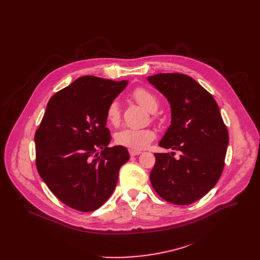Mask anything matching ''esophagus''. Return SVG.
Returning a JSON list of instances; mask_svg holds the SVG:
<instances>
[{
  "instance_id": "esophagus-1",
  "label": "esophagus",
  "mask_w": 260,
  "mask_h": 260,
  "mask_svg": "<svg viewBox=\"0 0 260 260\" xmlns=\"http://www.w3.org/2000/svg\"><path fill=\"white\" fill-rule=\"evenodd\" d=\"M129 155L131 156H136V155H139V154H141L142 152L141 151H139V150H132V149H129Z\"/></svg>"
}]
</instances>
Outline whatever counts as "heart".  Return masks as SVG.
<instances>
[{
	"label": "heart",
	"mask_w": 260,
	"mask_h": 260,
	"mask_svg": "<svg viewBox=\"0 0 260 260\" xmlns=\"http://www.w3.org/2000/svg\"><path fill=\"white\" fill-rule=\"evenodd\" d=\"M133 99L148 112L153 113L158 108V100L148 89L139 87L132 93ZM108 124L116 126L120 121V107L117 101L109 104L106 110ZM155 132L152 128H123L115 134V142L132 150H143L154 140Z\"/></svg>",
	"instance_id": "heart-1"
}]
</instances>
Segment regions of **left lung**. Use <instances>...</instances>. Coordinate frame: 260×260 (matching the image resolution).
Returning <instances> with one entry per match:
<instances>
[{"mask_svg":"<svg viewBox=\"0 0 260 260\" xmlns=\"http://www.w3.org/2000/svg\"><path fill=\"white\" fill-rule=\"evenodd\" d=\"M147 80L171 105V125L158 145L181 151L178 159L173 152L154 154L151 184L169 203L192 204L215 186L223 171L228 128L212 94L191 77L162 73Z\"/></svg>","mask_w":260,"mask_h":260,"instance_id":"obj_1","label":"left lung"}]
</instances>
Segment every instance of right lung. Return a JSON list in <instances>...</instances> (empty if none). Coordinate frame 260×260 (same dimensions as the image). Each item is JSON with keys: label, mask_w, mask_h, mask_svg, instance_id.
<instances>
[{"label": "right lung", "mask_w": 260, "mask_h": 260, "mask_svg": "<svg viewBox=\"0 0 260 260\" xmlns=\"http://www.w3.org/2000/svg\"><path fill=\"white\" fill-rule=\"evenodd\" d=\"M126 85V80L83 76L47 104L35 135L37 170L51 192L72 209L91 212L103 206L129 159L125 147H108L106 127L107 107Z\"/></svg>", "instance_id": "1"}]
</instances>
